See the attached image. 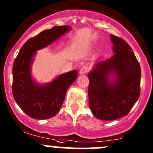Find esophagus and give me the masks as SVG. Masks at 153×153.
Here are the masks:
<instances>
[{
    "label": "esophagus",
    "instance_id": "34e87169",
    "mask_svg": "<svg viewBox=\"0 0 153 153\" xmlns=\"http://www.w3.org/2000/svg\"><path fill=\"white\" fill-rule=\"evenodd\" d=\"M87 72H88V67H86V66H84V67H81V69H80L79 73L81 74V75H84V74H86Z\"/></svg>",
    "mask_w": 153,
    "mask_h": 153
}]
</instances>
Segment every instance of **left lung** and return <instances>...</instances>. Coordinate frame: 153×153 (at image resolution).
Listing matches in <instances>:
<instances>
[{
	"label": "left lung",
	"instance_id": "obj_1",
	"mask_svg": "<svg viewBox=\"0 0 153 153\" xmlns=\"http://www.w3.org/2000/svg\"><path fill=\"white\" fill-rule=\"evenodd\" d=\"M110 38L114 55L95 64L88 75L89 108L95 118L104 121L126 116L141 89V67L132 48L119 37Z\"/></svg>",
	"mask_w": 153,
	"mask_h": 153
}]
</instances>
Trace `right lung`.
I'll list each match as a JSON object with an SVG mask.
<instances>
[{
	"label": "right lung",
	"mask_w": 153,
	"mask_h": 153,
	"mask_svg": "<svg viewBox=\"0 0 153 153\" xmlns=\"http://www.w3.org/2000/svg\"><path fill=\"white\" fill-rule=\"evenodd\" d=\"M69 26L54 27L31 38L20 49L12 67V94L21 109L35 119L55 116L62 106L69 86L76 80L78 72L72 70L41 85L31 75V64L36 51L47 47L67 32Z\"/></svg>",
	"instance_id": "obj_1"
}]
</instances>
